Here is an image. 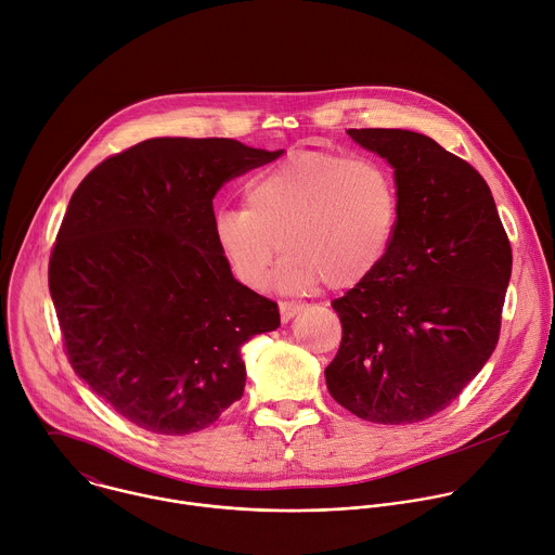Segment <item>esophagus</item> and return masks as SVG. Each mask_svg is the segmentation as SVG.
Instances as JSON below:
<instances>
[{
  "label": "esophagus",
  "mask_w": 555,
  "mask_h": 555,
  "mask_svg": "<svg viewBox=\"0 0 555 555\" xmlns=\"http://www.w3.org/2000/svg\"><path fill=\"white\" fill-rule=\"evenodd\" d=\"M279 311H281V320L289 322L300 311V305L298 302H289V300H281L279 302Z\"/></svg>",
  "instance_id": "esophagus-1"
}]
</instances>
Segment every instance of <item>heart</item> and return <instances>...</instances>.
<instances>
[{"mask_svg": "<svg viewBox=\"0 0 555 555\" xmlns=\"http://www.w3.org/2000/svg\"><path fill=\"white\" fill-rule=\"evenodd\" d=\"M399 182L375 156L302 150L257 171L246 207L220 209L214 235L246 287L268 283L279 253V285L331 289L361 283L384 261L399 222Z\"/></svg>", "mask_w": 555, "mask_h": 555, "instance_id": "obj_1", "label": "heart"}]
</instances>
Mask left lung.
Here are the masks:
<instances>
[{"mask_svg":"<svg viewBox=\"0 0 555 555\" xmlns=\"http://www.w3.org/2000/svg\"><path fill=\"white\" fill-rule=\"evenodd\" d=\"M399 182V222L384 261L331 307L341 341L324 377L354 416L408 425L449 408L490 359L512 248L490 188L431 137L350 128Z\"/></svg>","mask_w":555,"mask_h":555,"instance_id":"1","label":"left lung"}]
</instances>
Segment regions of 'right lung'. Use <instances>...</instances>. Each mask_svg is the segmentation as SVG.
I'll list each match as a JSON object with an SVG mask.
<instances>
[{"label":"right lung","mask_w":555,"mask_h":555,"mask_svg":"<svg viewBox=\"0 0 555 555\" xmlns=\"http://www.w3.org/2000/svg\"><path fill=\"white\" fill-rule=\"evenodd\" d=\"M281 154L235 139H147L102 160L74 192L50 294L76 375L132 425L194 434L242 399L240 348L281 315L233 279L214 198Z\"/></svg>","instance_id":"1"}]
</instances>
